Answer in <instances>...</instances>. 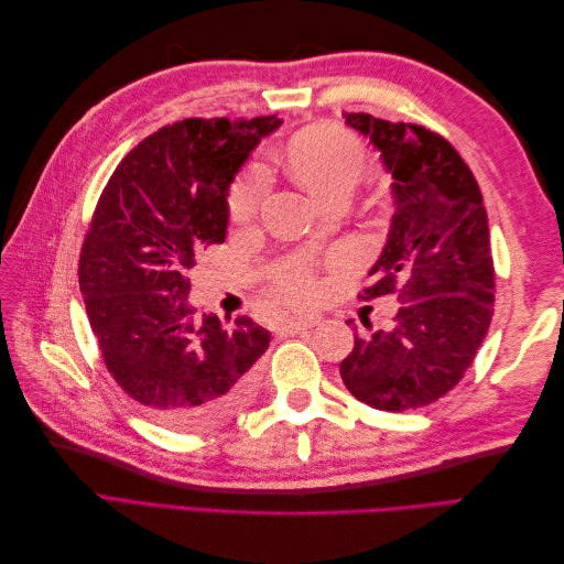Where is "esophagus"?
<instances>
[{
  "instance_id": "obj_1",
  "label": "esophagus",
  "mask_w": 564,
  "mask_h": 564,
  "mask_svg": "<svg viewBox=\"0 0 564 564\" xmlns=\"http://www.w3.org/2000/svg\"><path fill=\"white\" fill-rule=\"evenodd\" d=\"M317 322H319L317 315H289V317L282 322L280 334H299V332H303V329L315 327Z\"/></svg>"
}]
</instances>
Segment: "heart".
<instances>
[{"mask_svg":"<svg viewBox=\"0 0 564 564\" xmlns=\"http://www.w3.org/2000/svg\"><path fill=\"white\" fill-rule=\"evenodd\" d=\"M286 164L296 181L317 202L334 195H350L352 187L367 174V152L362 143L338 127H313L296 133L286 148ZM265 191L261 169H249L237 178L228 193L230 218L242 224L259 209ZM280 292L294 301H308L317 294V280L308 268L292 265L275 275Z\"/></svg>","mask_w":564,"mask_h":564,"instance_id":"heart-1","label":"heart"}]
</instances>
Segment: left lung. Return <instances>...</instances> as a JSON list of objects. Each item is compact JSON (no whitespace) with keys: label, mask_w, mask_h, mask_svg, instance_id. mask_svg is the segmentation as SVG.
<instances>
[{"label":"left lung","mask_w":564,"mask_h":564,"mask_svg":"<svg viewBox=\"0 0 564 564\" xmlns=\"http://www.w3.org/2000/svg\"><path fill=\"white\" fill-rule=\"evenodd\" d=\"M344 115L379 148L395 202L360 299L392 294L400 308L390 332L355 334L340 379L373 409L409 412L447 395L487 336L494 315L487 212L468 164L440 133L367 112Z\"/></svg>","instance_id":"left-lung-1"}]
</instances>
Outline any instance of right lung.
I'll use <instances>...</instances> for the list:
<instances>
[{"instance_id":"right-lung-1","label":"right lung","mask_w":564,"mask_h":564,"mask_svg":"<svg viewBox=\"0 0 564 564\" xmlns=\"http://www.w3.org/2000/svg\"><path fill=\"white\" fill-rule=\"evenodd\" d=\"M278 115L191 117L162 127L119 162L79 253V289L117 386L166 429L226 423L253 398L270 332L195 315L199 253L224 245L228 187Z\"/></svg>"}]
</instances>
